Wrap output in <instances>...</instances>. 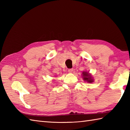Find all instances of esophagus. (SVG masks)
<instances>
[{
  "mask_svg": "<svg viewBox=\"0 0 130 130\" xmlns=\"http://www.w3.org/2000/svg\"><path fill=\"white\" fill-rule=\"evenodd\" d=\"M73 71V69H68V72L71 73Z\"/></svg>",
  "mask_w": 130,
  "mask_h": 130,
  "instance_id": "1",
  "label": "esophagus"
}]
</instances>
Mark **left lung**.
<instances>
[{
  "label": "left lung",
  "mask_w": 130,
  "mask_h": 130,
  "mask_svg": "<svg viewBox=\"0 0 130 130\" xmlns=\"http://www.w3.org/2000/svg\"><path fill=\"white\" fill-rule=\"evenodd\" d=\"M83 75L84 76V80H87L88 83H92L93 82V80L91 78V76L87 72H83Z\"/></svg>",
  "instance_id": "obj_1"
}]
</instances>
